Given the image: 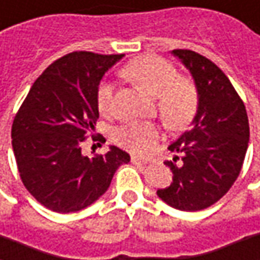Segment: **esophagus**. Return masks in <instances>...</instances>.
Instances as JSON below:
<instances>
[{
    "mask_svg": "<svg viewBox=\"0 0 260 260\" xmlns=\"http://www.w3.org/2000/svg\"><path fill=\"white\" fill-rule=\"evenodd\" d=\"M132 162H133L135 165H145V164H147V160H146V159L137 157V156H132Z\"/></svg>",
    "mask_w": 260,
    "mask_h": 260,
    "instance_id": "obj_1",
    "label": "esophagus"
}]
</instances>
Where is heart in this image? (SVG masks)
I'll return each instance as SVG.
<instances>
[{"label":"heart","mask_w":260,"mask_h":260,"mask_svg":"<svg viewBox=\"0 0 260 260\" xmlns=\"http://www.w3.org/2000/svg\"><path fill=\"white\" fill-rule=\"evenodd\" d=\"M124 75L136 81L152 96L157 98V108L168 123L178 124L188 118L197 104L195 85L179 78L175 66L156 56L140 57L124 68ZM114 89L110 82H101L96 89V105L101 114L113 111ZM157 128L150 123H128L115 128L114 139L136 153H146L157 140Z\"/></svg>","instance_id":"obj_1"}]
</instances>
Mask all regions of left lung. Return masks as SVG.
Returning <instances> with one entry per match:
<instances>
[{"label":"left lung","mask_w":260,"mask_h":260,"mask_svg":"<svg viewBox=\"0 0 260 260\" xmlns=\"http://www.w3.org/2000/svg\"><path fill=\"white\" fill-rule=\"evenodd\" d=\"M172 53L194 78L198 107L191 125L168 147L176 153L165 162L174 174L172 184L157 195L176 210L198 211L235 184L247 150L249 120L242 98L214 62L188 49Z\"/></svg>","instance_id":"obj_1"}]
</instances>
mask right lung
<instances>
[{"label":"right lung","instance_id":"add662e5","mask_svg":"<svg viewBox=\"0 0 260 260\" xmlns=\"http://www.w3.org/2000/svg\"><path fill=\"white\" fill-rule=\"evenodd\" d=\"M121 57L92 52L62 56L36 79L15 114L11 139L20 178L52 211L84 210L108 189L118 166L130 162L115 146L94 157L81 152L100 115V81Z\"/></svg>","mask_w":260,"mask_h":260}]
</instances>
